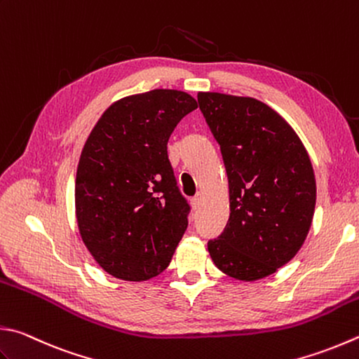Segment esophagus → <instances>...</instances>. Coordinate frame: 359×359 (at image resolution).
<instances>
[{
  "label": "esophagus",
  "mask_w": 359,
  "mask_h": 359,
  "mask_svg": "<svg viewBox=\"0 0 359 359\" xmlns=\"http://www.w3.org/2000/svg\"><path fill=\"white\" fill-rule=\"evenodd\" d=\"M203 198H205V195H203L201 192H198L197 195H195V197L191 200V205H192V208H194V209H198V208H200V205H201Z\"/></svg>",
  "instance_id": "34e87169"
}]
</instances>
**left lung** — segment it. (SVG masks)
Returning a JSON list of instances; mask_svg holds the SVG:
<instances>
[{
  "mask_svg": "<svg viewBox=\"0 0 359 359\" xmlns=\"http://www.w3.org/2000/svg\"><path fill=\"white\" fill-rule=\"evenodd\" d=\"M198 104L219 142L229 186V219L208 242L215 267L256 281L299 253L313 223L316 178L305 145L262 101L198 92Z\"/></svg>",
  "mask_w": 359,
  "mask_h": 359,
  "instance_id": "obj_1",
  "label": "left lung"
}]
</instances>
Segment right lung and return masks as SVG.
Masks as SVG:
<instances>
[{"mask_svg": "<svg viewBox=\"0 0 359 359\" xmlns=\"http://www.w3.org/2000/svg\"><path fill=\"white\" fill-rule=\"evenodd\" d=\"M197 107L194 97L173 89L120 98L86 140L74 182L78 229L98 266L118 280L164 272L186 231L189 205L167 142Z\"/></svg>", "mask_w": 359, "mask_h": 359, "instance_id": "right-lung-1", "label": "right lung"}]
</instances>
